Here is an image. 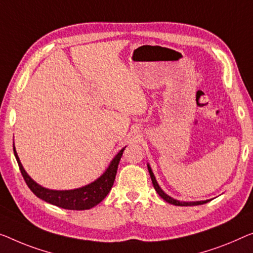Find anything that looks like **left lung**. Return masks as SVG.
<instances>
[{"label": "left lung", "mask_w": 253, "mask_h": 253, "mask_svg": "<svg viewBox=\"0 0 253 253\" xmlns=\"http://www.w3.org/2000/svg\"><path fill=\"white\" fill-rule=\"evenodd\" d=\"M148 169H149V172H150V176H151V180H152V184H153V187L156 188L157 193L160 195L161 198H163L165 201H167L168 203H171V205H175V206H199V205H205V203L209 202V200H206V201H197V202H180V201H177V200L172 199L169 197V195H167L165 193V192L161 190L160 186L158 185L157 180H156V177H154L152 170H151L150 166H148Z\"/></svg>", "instance_id": "left-lung-1"}]
</instances>
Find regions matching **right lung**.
<instances>
[{
  "mask_svg": "<svg viewBox=\"0 0 253 253\" xmlns=\"http://www.w3.org/2000/svg\"><path fill=\"white\" fill-rule=\"evenodd\" d=\"M125 148L120 150V152L117 154L114 158V160L111 161L107 171H105L99 179L90 183L89 185L70 191H52L40 186L39 184L34 182V180L27 175V172L25 171L20 160H19L14 146L13 152L14 156H16L17 163L19 165V169H20L21 175L24 177L26 184H27L30 191H32L37 198L42 199L44 201L51 203V205H54L63 209L86 210L93 208L94 206L99 205V203L107 197L109 192H110L112 185H114L120 158H122Z\"/></svg>",
  "mask_w": 253,
  "mask_h": 253,
  "instance_id": "obj_1",
  "label": "right lung"
}]
</instances>
